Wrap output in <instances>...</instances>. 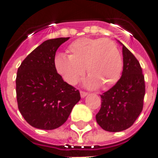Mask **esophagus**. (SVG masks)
I'll use <instances>...</instances> for the list:
<instances>
[{"label": "esophagus", "mask_w": 158, "mask_h": 158, "mask_svg": "<svg viewBox=\"0 0 158 158\" xmlns=\"http://www.w3.org/2000/svg\"><path fill=\"white\" fill-rule=\"evenodd\" d=\"M87 95H88V93H87V92H85V91H82V90L80 91V96H81L82 98H84V97H85V96H87Z\"/></svg>", "instance_id": "obj_1"}]
</instances>
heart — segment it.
Here are the masks:
<instances>
[{
    "mask_svg": "<svg viewBox=\"0 0 158 158\" xmlns=\"http://www.w3.org/2000/svg\"><path fill=\"white\" fill-rule=\"evenodd\" d=\"M69 56L58 54L54 66L64 81L75 85L85 73L89 77L87 85L97 84L103 89L118 80L123 69L122 56L115 42L102 38H81L72 42L68 48Z\"/></svg>",
    "mask_w": 158,
    "mask_h": 158,
    "instance_id": "1",
    "label": "heart"
}]
</instances>
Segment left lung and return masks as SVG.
<instances>
[{"mask_svg": "<svg viewBox=\"0 0 158 158\" xmlns=\"http://www.w3.org/2000/svg\"><path fill=\"white\" fill-rule=\"evenodd\" d=\"M123 45V67L121 78L101 95L102 106L96 115L104 130L119 132L133 125L143 109L146 93L145 79L139 62L129 49Z\"/></svg>", "mask_w": 158, "mask_h": 158, "instance_id": "8db88e82", "label": "left lung"}]
</instances>
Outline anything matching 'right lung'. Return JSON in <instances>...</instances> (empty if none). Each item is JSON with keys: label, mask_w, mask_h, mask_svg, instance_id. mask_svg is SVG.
Here are the masks:
<instances>
[{"label": "right lung", "mask_w": 158, "mask_h": 158, "mask_svg": "<svg viewBox=\"0 0 158 158\" xmlns=\"http://www.w3.org/2000/svg\"><path fill=\"white\" fill-rule=\"evenodd\" d=\"M69 39L45 40L18 69V106L27 123L37 129L51 130L62 125L80 100L79 90L66 83L54 66L56 50Z\"/></svg>", "instance_id": "1"}]
</instances>
